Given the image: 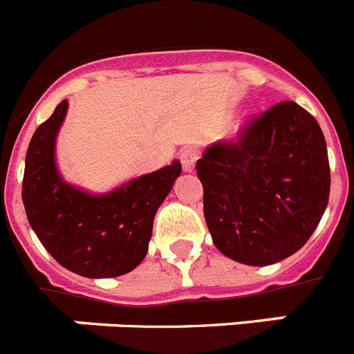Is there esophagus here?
Segmentation results:
<instances>
[{
  "label": "esophagus",
  "instance_id": "obj_1",
  "mask_svg": "<svg viewBox=\"0 0 354 354\" xmlns=\"http://www.w3.org/2000/svg\"><path fill=\"white\" fill-rule=\"evenodd\" d=\"M179 159L180 162H183L184 171H193L196 159H198V150H196L195 147H186V149L180 150Z\"/></svg>",
  "mask_w": 354,
  "mask_h": 354
}]
</instances>
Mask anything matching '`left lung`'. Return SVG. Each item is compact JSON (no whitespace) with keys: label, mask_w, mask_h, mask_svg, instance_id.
<instances>
[{"label":"left lung","mask_w":354,"mask_h":354,"mask_svg":"<svg viewBox=\"0 0 354 354\" xmlns=\"http://www.w3.org/2000/svg\"><path fill=\"white\" fill-rule=\"evenodd\" d=\"M196 175L212 243L246 266H270L298 252L330 196L324 134L292 101L252 120L237 142L207 147Z\"/></svg>","instance_id":"left-lung-1"}]
</instances>
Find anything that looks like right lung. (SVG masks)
I'll return each mask as SVG.
<instances>
[{
    "label": "right lung",
    "instance_id": "add662e5",
    "mask_svg": "<svg viewBox=\"0 0 354 354\" xmlns=\"http://www.w3.org/2000/svg\"><path fill=\"white\" fill-rule=\"evenodd\" d=\"M67 108V101L56 106L28 147L23 180L28 221L65 270L86 278L120 277L145 259L156 212L183 167L175 159L108 193L72 186L56 165V138Z\"/></svg>",
    "mask_w": 354,
    "mask_h": 354
}]
</instances>
